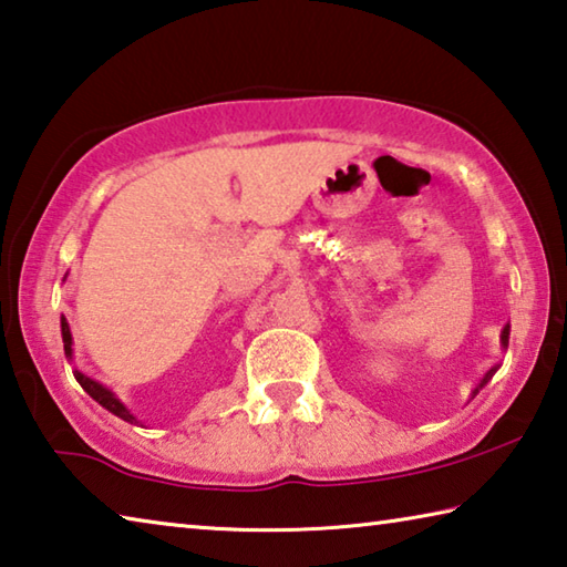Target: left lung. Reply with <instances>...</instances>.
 <instances>
[{
	"label": "left lung",
	"mask_w": 567,
	"mask_h": 567,
	"mask_svg": "<svg viewBox=\"0 0 567 567\" xmlns=\"http://www.w3.org/2000/svg\"><path fill=\"white\" fill-rule=\"evenodd\" d=\"M507 338H511V324H505V328H503V334H501V342H503V348H507ZM495 370H497V368H491V370H487V372H485V378H483V380H480V385L475 388V392H477L480 388H483V385H485V382H487V380H491V378L495 375ZM475 392H473V395H475Z\"/></svg>",
	"instance_id": "obj_1"
}]
</instances>
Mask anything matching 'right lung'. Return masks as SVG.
I'll list each match as a JSON object with an SVG mask.
<instances>
[{"label": "right lung", "mask_w": 567, "mask_h": 567, "mask_svg": "<svg viewBox=\"0 0 567 567\" xmlns=\"http://www.w3.org/2000/svg\"><path fill=\"white\" fill-rule=\"evenodd\" d=\"M62 342H64V354H66V358H72V332H70V324H66L64 318H62ZM74 378H76V382H80V385H82V390L90 392V398L97 400L104 410H110L112 415L122 417L124 422H132V425H137L140 420L134 417L132 412H130L127 408H124L117 398H114V392H110L107 388L100 385L97 380L82 375L80 370H74Z\"/></svg>", "instance_id": "right-lung-1"}]
</instances>
